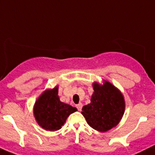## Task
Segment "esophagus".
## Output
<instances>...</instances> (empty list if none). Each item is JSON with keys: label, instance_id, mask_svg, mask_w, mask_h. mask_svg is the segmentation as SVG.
Returning a JSON list of instances; mask_svg holds the SVG:
<instances>
[{"label": "esophagus", "instance_id": "obj_1", "mask_svg": "<svg viewBox=\"0 0 155 155\" xmlns=\"http://www.w3.org/2000/svg\"><path fill=\"white\" fill-rule=\"evenodd\" d=\"M82 106H83L82 103H78V105H76V107H77V109H78V111L81 110Z\"/></svg>", "mask_w": 155, "mask_h": 155}]
</instances>
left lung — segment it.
<instances>
[{"mask_svg":"<svg viewBox=\"0 0 155 155\" xmlns=\"http://www.w3.org/2000/svg\"><path fill=\"white\" fill-rule=\"evenodd\" d=\"M91 103L82 108V115L88 125L100 132L116 127L124 116L125 102L118 89L105 81L103 85L93 84Z\"/></svg>","mask_w":155,"mask_h":155,"instance_id":"1","label":"left lung"}]
</instances>
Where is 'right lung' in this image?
<instances>
[{"mask_svg":"<svg viewBox=\"0 0 155 155\" xmlns=\"http://www.w3.org/2000/svg\"><path fill=\"white\" fill-rule=\"evenodd\" d=\"M75 111L76 108L60 101L58 87L44 91L34 106V115L37 123L50 131L60 130L70 114Z\"/></svg>","mask_w":155,"mask_h":155,"instance_id":"right-lung-1","label":"right lung"}]
</instances>
